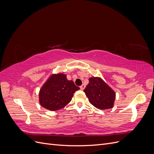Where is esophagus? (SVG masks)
I'll return each mask as SVG.
<instances>
[{
    "mask_svg": "<svg viewBox=\"0 0 154 154\" xmlns=\"http://www.w3.org/2000/svg\"><path fill=\"white\" fill-rule=\"evenodd\" d=\"M85 85H84V84H82L81 86H80V88L82 90H83L85 88Z\"/></svg>",
    "mask_w": 154,
    "mask_h": 154,
    "instance_id": "34e87169",
    "label": "esophagus"
}]
</instances>
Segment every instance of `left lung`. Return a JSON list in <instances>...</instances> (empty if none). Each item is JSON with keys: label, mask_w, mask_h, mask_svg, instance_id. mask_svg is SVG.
Segmentation results:
<instances>
[{"label": "left lung", "mask_w": 154, "mask_h": 154, "mask_svg": "<svg viewBox=\"0 0 154 154\" xmlns=\"http://www.w3.org/2000/svg\"><path fill=\"white\" fill-rule=\"evenodd\" d=\"M90 103L100 110L112 109L114 106L116 93L100 77H91L83 91Z\"/></svg>", "instance_id": "1"}]
</instances>
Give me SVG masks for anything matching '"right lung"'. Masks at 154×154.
<instances>
[{
	"label": "right lung",
	"mask_w": 154,
	"mask_h": 154,
	"mask_svg": "<svg viewBox=\"0 0 154 154\" xmlns=\"http://www.w3.org/2000/svg\"><path fill=\"white\" fill-rule=\"evenodd\" d=\"M80 89L63 73L51 74L39 91V103L51 111L63 109L71 101L74 93Z\"/></svg>",
	"instance_id": "1"
}]
</instances>
